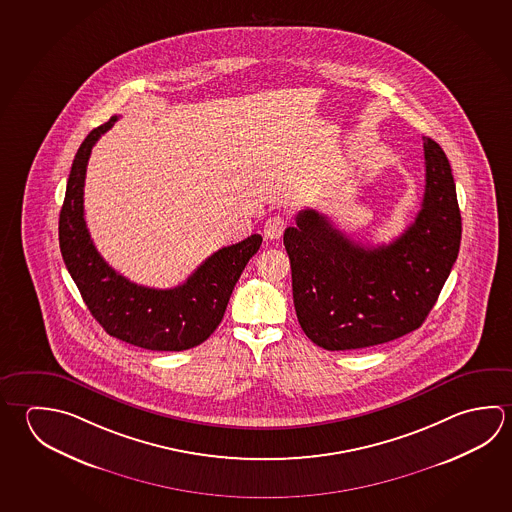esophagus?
<instances>
[{"label":"esophagus","instance_id":"esophagus-1","mask_svg":"<svg viewBox=\"0 0 512 512\" xmlns=\"http://www.w3.org/2000/svg\"><path fill=\"white\" fill-rule=\"evenodd\" d=\"M284 230H286L284 217L271 216L266 221V225H264V234H266L268 239H278L280 235L284 234Z\"/></svg>","mask_w":512,"mask_h":512}]
</instances>
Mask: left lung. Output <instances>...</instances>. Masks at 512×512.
Here are the masks:
<instances>
[{
    "label": "left lung",
    "instance_id": "left-lung-1",
    "mask_svg": "<svg viewBox=\"0 0 512 512\" xmlns=\"http://www.w3.org/2000/svg\"><path fill=\"white\" fill-rule=\"evenodd\" d=\"M422 142L421 210L392 243H354L313 208L284 232L296 318L322 349H365L419 329L448 280L462 235L457 190L440 145Z\"/></svg>",
    "mask_w": 512,
    "mask_h": 512
}]
</instances>
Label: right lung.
Listing matches in <instances>:
<instances>
[{"label":"right lung","mask_w":512,"mask_h":512,"mask_svg":"<svg viewBox=\"0 0 512 512\" xmlns=\"http://www.w3.org/2000/svg\"><path fill=\"white\" fill-rule=\"evenodd\" d=\"M118 117L93 129L73 160L66 185L59 246L64 264L93 318L109 336L147 350H187L207 340L225 316L244 266L262 244L253 234L210 255L187 282L172 289L138 286L100 257L84 221V180L91 149Z\"/></svg>","instance_id":"1"}]
</instances>
